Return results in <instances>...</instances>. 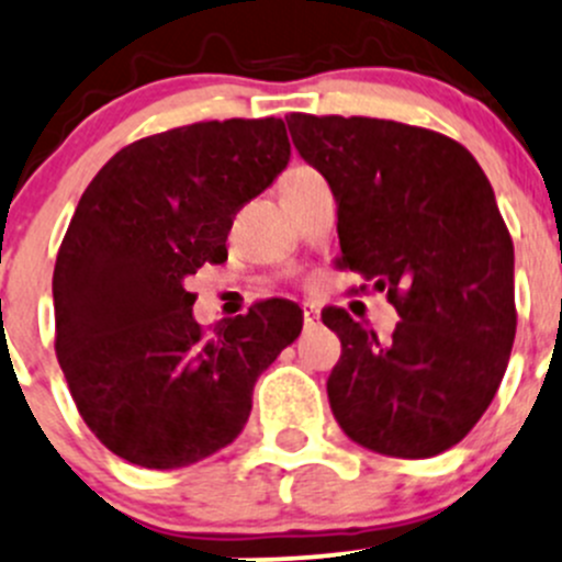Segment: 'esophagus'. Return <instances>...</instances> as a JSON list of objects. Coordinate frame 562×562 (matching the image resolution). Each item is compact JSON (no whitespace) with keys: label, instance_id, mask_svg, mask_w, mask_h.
Segmentation results:
<instances>
[{"label":"esophagus","instance_id":"obj_1","mask_svg":"<svg viewBox=\"0 0 562 562\" xmlns=\"http://www.w3.org/2000/svg\"><path fill=\"white\" fill-rule=\"evenodd\" d=\"M303 322L305 327H314V324L319 322V311H316L314 305H303Z\"/></svg>","mask_w":562,"mask_h":562}]
</instances>
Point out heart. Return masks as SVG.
Returning a JSON list of instances; mask_svg holds the SVG:
<instances>
[{
    "label": "heart",
    "mask_w": 562,
    "mask_h": 562,
    "mask_svg": "<svg viewBox=\"0 0 562 562\" xmlns=\"http://www.w3.org/2000/svg\"><path fill=\"white\" fill-rule=\"evenodd\" d=\"M308 172H314V170H311V167H305V165H292V167H286V170H283L281 178H279V192H281L283 187H289V183L297 181V178L308 176Z\"/></svg>",
    "instance_id": "1"
}]
</instances>
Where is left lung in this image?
<instances>
[{
	"label": "left lung",
	"mask_w": 562,
	"mask_h": 562,
	"mask_svg": "<svg viewBox=\"0 0 562 562\" xmlns=\"http://www.w3.org/2000/svg\"><path fill=\"white\" fill-rule=\"evenodd\" d=\"M286 124L338 202V265L401 316L379 344L349 311H322L340 338L329 408L379 454L447 452L493 403L517 333L514 243L493 187L465 146L425 126L308 113Z\"/></svg>",
	"instance_id": "obj_1"
}]
</instances>
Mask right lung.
Listing matches in <instances>:
<instances>
[{"label":"right lung","mask_w":562,"mask_h":562,"mask_svg":"<svg viewBox=\"0 0 562 562\" xmlns=\"http://www.w3.org/2000/svg\"><path fill=\"white\" fill-rule=\"evenodd\" d=\"M286 161L281 119L196 121L124 146L80 196L54 268L56 360L89 430L132 465L233 443L259 373L303 329L273 297L207 333L183 286L227 259L235 213Z\"/></svg>","instance_id":"add662e5"}]
</instances>
